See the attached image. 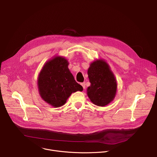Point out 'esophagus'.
I'll list each match as a JSON object with an SVG mask.
<instances>
[{
	"mask_svg": "<svg viewBox=\"0 0 157 157\" xmlns=\"http://www.w3.org/2000/svg\"><path fill=\"white\" fill-rule=\"evenodd\" d=\"M81 84V86H82L83 89H85V87H86V83H85V82H82Z\"/></svg>",
	"mask_w": 157,
	"mask_h": 157,
	"instance_id": "obj_1",
	"label": "esophagus"
}]
</instances>
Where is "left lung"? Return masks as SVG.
Here are the masks:
<instances>
[{"instance_id":"1","label":"left lung","mask_w":157,"mask_h":157,"mask_svg":"<svg viewBox=\"0 0 157 157\" xmlns=\"http://www.w3.org/2000/svg\"><path fill=\"white\" fill-rule=\"evenodd\" d=\"M91 82L87 89V96L98 106H104L113 101L116 96L117 82L108 64L103 60L91 64L87 71Z\"/></svg>"}]
</instances>
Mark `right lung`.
Wrapping results in <instances>:
<instances>
[{
  "instance_id": "right-lung-1",
  "label": "right lung",
  "mask_w": 157,
  "mask_h": 157,
  "mask_svg": "<svg viewBox=\"0 0 157 157\" xmlns=\"http://www.w3.org/2000/svg\"><path fill=\"white\" fill-rule=\"evenodd\" d=\"M68 66L66 59L56 57L45 64L38 77L41 97L55 107L64 105L73 93L82 91V87L75 81Z\"/></svg>"
}]
</instances>
